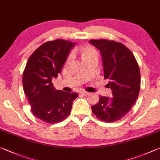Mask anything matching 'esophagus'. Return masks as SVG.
Masks as SVG:
<instances>
[{
	"label": "esophagus",
	"instance_id": "34e87169",
	"mask_svg": "<svg viewBox=\"0 0 160 160\" xmlns=\"http://www.w3.org/2000/svg\"><path fill=\"white\" fill-rule=\"evenodd\" d=\"M80 94L84 95V96H87V95L89 94V92H86V91H82V92H80Z\"/></svg>",
	"mask_w": 160,
	"mask_h": 160
}]
</instances>
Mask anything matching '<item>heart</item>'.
Wrapping results in <instances>:
<instances>
[{"label":"heart","mask_w":160,"mask_h":160,"mask_svg":"<svg viewBox=\"0 0 160 160\" xmlns=\"http://www.w3.org/2000/svg\"><path fill=\"white\" fill-rule=\"evenodd\" d=\"M80 52L81 53V55H82V59L85 60L88 58L90 57L92 55L94 54H97V52L96 51L95 49L92 47V46L89 45H86V46H82L80 48ZM72 59V54H71L68 57L67 59V63H68Z\"/></svg>","instance_id":"1"}]
</instances>
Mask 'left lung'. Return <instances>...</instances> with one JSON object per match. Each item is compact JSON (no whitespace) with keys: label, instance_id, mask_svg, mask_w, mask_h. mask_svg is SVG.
Masks as SVG:
<instances>
[{"label":"left lung","instance_id":"1","mask_svg":"<svg viewBox=\"0 0 160 160\" xmlns=\"http://www.w3.org/2000/svg\"><path fill=\"white\" fill-rule=\"evenodd\" d=\"M100 50L103 59L104 79L112 91V98L99 97L92 106L96 117L106 122H112L127 114L138 97L141 75L137 61L129 48L114 40H90Z\"/></svg>","mask_w":160,"mask_h":160}]
</instances>
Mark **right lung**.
Returning a JSON list of instances; mask_svg holds the SVG:
<instances>
[{
  "label": "right lung",
  "instance_id": "obj_1",
  "mask_svg": "<svg viewBox=\"0 0 160 160\" xmlns=\"http://www.w3.org/2000/svg\"><path fill=\"white\" fill-rule=\"evenodd\" d=\"M75 42L57 39L45 42L33 52L23 72L22 83L33 114L47 123H58L69 115L75 92L56 90L52 82L62 72Z\"/></svg>",
  "mask_w": 160,
  "mask_h": 160
}]
</instances>
